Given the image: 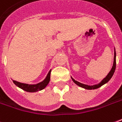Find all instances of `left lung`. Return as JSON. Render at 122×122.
I'll use <instances>...</instances> for the list:
<instances>
[{
    "label": "left lung",
    "instance_id": "1",
    "mask_svg": "<svg viewBox=\"0 0 122 122\" xmlns=\"http://www.w3.org/2000/svg\"><path fill=\"white\" fill-rule=\"evenodd\" d=\"M116 50H115L114 48V63H113V66L112 67V69L110 70V71L109 72V73L107 75V76H106L104 79H103L102 81L99 82L98 84H97V85H85V84H82V83H81V82H79L76 81H75V79H73L72 77H71V79L73 80V81L75 83L76 85H77L79 86H81V87L83 88H85V89H87V90H92V89H97L98 88L100 87V86H102V85H104L106 83H107L110 80L112 77V76L114 75V73L115 72V69H116Z\"/></svg>",
    "mask_w": 122,
    "mask_h": 122
}]
</instances>
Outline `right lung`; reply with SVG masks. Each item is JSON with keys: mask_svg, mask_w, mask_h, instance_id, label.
Listing matches in <instances>:
<instances>
[{"mask_svg": "<svg viewBox=\"0 0 122 122\" xmlns=\"http://www.w3.org/2000/svg\"><path fill=\"white\" fill-rule=\"evenodd\" d=\"M51 69L49 71L48 74L47 75L46 79L43 80V81L39 82L36 85H28V84H25V83H22L19 82L13 81V82L18 87L22 88L24 91L29 92H36L37 91H41L46 87V86L49 84V81H50V75H51Z\"/></svg>", "mask_w": 122, "mask_h": 122, "instance_id": "obj_1", "label": "right lung"}]
</instances>
